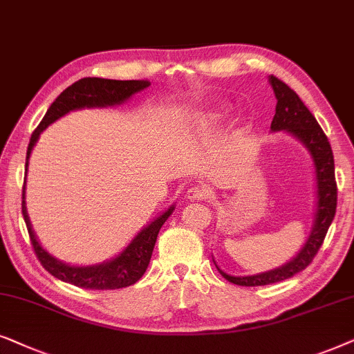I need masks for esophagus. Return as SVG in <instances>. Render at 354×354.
<instances>
[{
	"label": "esophagus",
	"instance_id": "34e87169",
	"mask_svg": "<svg viewBox=\"0 0 354 354\" xmlns=\"http://www.w3.org/2000/svg\"><path fill=\"white\" fill-rule=\"evenodd\" d=\"M186 197L189 201H204V199H209L210 194L205 187L194 186V187H189V189L186 191Z\"/></svg>",
	"mask_w": 354,
	"mask_h": 354
}]
</instances>
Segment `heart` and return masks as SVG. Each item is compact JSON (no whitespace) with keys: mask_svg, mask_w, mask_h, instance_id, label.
Wrapping results in <instances>:
<instances>
[{"mask_svg":"<svg viewBox=\"0 0 354 354\" xmlns=\"http://www.w3.org/2000/svg\"><path fill=\"white\" fill-rule=\"evenodd\" d=\"M228 113H230V110L226 106H218V108H215V110H212L209 115H207V121H209V122L221 121V120H225L226 116H228Z\"/></svg>","mask_w":354,"mask_h":354,"instance_id":"heart-1","label":"heart"}]
</instances>
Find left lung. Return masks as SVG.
Wrapping results in <instances>:
<instances>
[{
	"mask_svg": "<svg viewBox=\"0 0 354 354\" xmlns=\"http://www.w3.org/2000/svg\"><path fill=\"white\" fill-rule=\"evenodd\" d=\"M268 82L273 88L277 98L275 116H273L270 131L272 133H283L293 136L308 149L314 165V180H315V210L314 223L310 233L303 248L299 249L295 257H291L283 266L272 268V270L256 273V275L234 277L225 273L216 266L214 256V263L218 272L226 280L234 285L241 286H262L277 283V281L291 279L296 273L304 270L313 262V259L322 246L325 234L328 232L333 216L337 210V183H335V163H333L332 147L328 144L327 136L324 134L313 113L308 110L303 100L298 97L293 88H290L285 82L277 79L275 75H268Z\"/></svg>",
	"mask_w": 354,
	"mask_h": 354,
	"instance_id": "obj_1",
	"label": "left lung"
}]
</instances>
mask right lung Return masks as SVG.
Returning <instances> with one entry per match:
<instances>
[{
    "instance_id": "right-lung-1",
    "label": "right lung",
    "mask_w": 354,
    "mask_h": 354,
    "mask_svg": "<svg viewBox=\"0 0 354 354\" xmlns=\"http://www.w3.org/2000/svg\"><path fill=\"white\" fill-rule=\"evenodd\" d=\"M149 86L150 81H115V79L102 77H86L74 82L73 86H69L66 91L61 92L59 97L51 103L39 128L32 134L29 147H27L26 173L27 168H29L30 153L40 134L50 124L58 121L59 118H63L71 111L84 110V108H108L121 105V103L129 100L131 97L147 88ZM173 210L174 205L168 207L157 218H153L149 225H145L131 239L128 246L122 249L120 254H116L115 257L100 263H93V266H73V263H66L55 256H51L41 246L39 239H37V234L34 228H32L26 207V181H24L22 189V215L24 220H26L27 230H29L32 246H34V251L41 262V266L61 281L91 290H116L134 285L144 275V272L147 270L160 228L168 220V216L173 214Z\"/></svg>"
}]
</instances>
